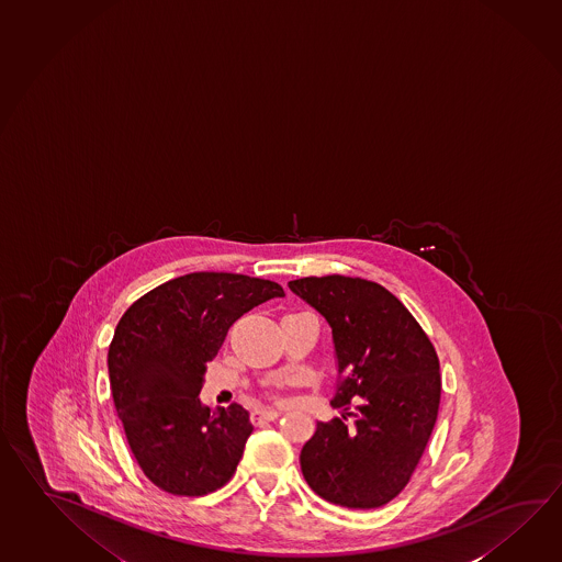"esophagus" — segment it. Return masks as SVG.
I'll list each match as a JSON object with an SVG mask.
<instances>
[{
    "mask_svg": "<svg viewBox=\"0 0 562 562\" xmlns=\"http://www.w3.org/2000/svg\"><path fill=\"white\" fill-rule=\"evenodd\" d=\"M280 416L278 411L274 408H258V411H254L252 413V423H266V420H276Z\"/></svg>",
    "mask_w": 562,
    "mask_h": 562,
    "instance_id": "esophagus-1",
    "label": "esophagus"
}]
</instances>
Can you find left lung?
Listing matches in <instances>:
<instances>
[{
  "instance_id": "8db88e82",
  "label": "left lung",
  "mask_w": 562,
  "mask_h": 562,
  "mask_svg": "<svg viewBox=\"0 0 562 562\" xmlns=\"http://www.w3.org/2000/svg\"><path fill=\"white\" fill-rule=\"evenodd\" d=\"M333 328L338 360L334 408L300 452L310 488L346 508H379L408 484L440 406L435 346L401 300L376 282L310 276L288 282Z\"/></svg>"
}]
</instances>
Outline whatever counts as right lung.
<instances>
[{
	"label": "right lung",
	"instance_id": "obj_1",
	"mask_svg": "<svg viewBox=\"0 0 562 562\" xmlns=\"http://www.w3.org/2000/svg\"><path fill=\"white\" fill-rule=\"evenodd\" d=\"M282 296L262 278L194 272L149 290L117 322L108 350L115 411L139 469L161 491L204 496L236 472L250 414L240 404L212 413L198 394L229 326Z\"/></svg>",
	"mask_w": 562,
	"mask_h": 562
}]
</instances>
